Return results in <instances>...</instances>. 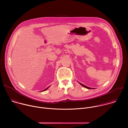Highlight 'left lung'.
Segmentation results:
<instances>
[{"label": "left lung", "mask_w": 128, "mask_h": 128, "mask_svg": "<svg viewBox=\"0 0 128 128\" xmlns=\"http://www.w3.org/2000/svg\"><path fill=\"white\" fill-rule=\"evenodd\" d=\"M79 84H80V85H82V86H84V88H88V89H93V88H90V87L86 86H84V84H81V83H80V82H79Z\"/></svg>", "instance_id": "8db88e82"}]
</instances>
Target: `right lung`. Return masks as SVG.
<instances>
[{"label":"right lung","instance_id":"right-lung-1","mask_svg":"<svg viewBox=\"0 0 128 128\" xmlns=\"http://www.w3.org/2000/svg\"><path fill=\"white\" fill-rule=\"evenodd\" d=\"M49 87H50V86H48V88H46V89H44V90H42V91H41V92H43V91H45V90H47V89H48V88H49Z\"/></svg>","mask_w":128,"mask_h":128}]
</instances>
